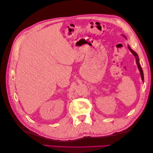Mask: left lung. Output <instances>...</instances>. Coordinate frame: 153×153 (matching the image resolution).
I'll return each mask as SVG.
<instances>
[{
    "instance_id": "8db88e82",
    "label": "left lung",
    "mask_w": 153,
    "mask_h": 153,
    "mask_svg": "<svg viewBox=\"0 0 153 153\" xmlns=\"http://www.w3.org/2000/svg\"><path fill=\"white\" fill-rule=\"evenodd\" d=\"M128 48H129V50L131 51V52H132V53L133 54V55L134 56H135V59H136V62H137V66H138V69H139V71H140V75H141V76H142V79L143 80V71H142V68H141V66H140V64H139V60H138V55H137V54L134 52L133 50H132L131 48H130V47H128Z\"/></svg>"
}]
</instances>
